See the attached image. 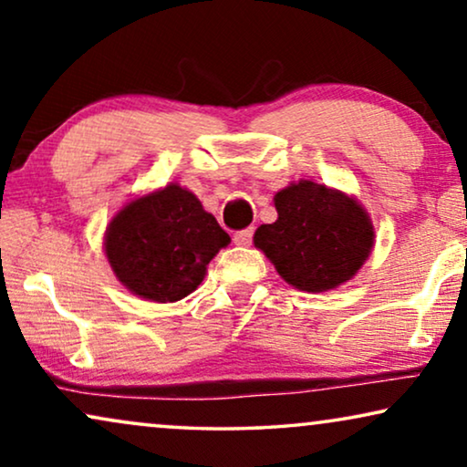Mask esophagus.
<instances>
[{
    "instance_id": "obj_1",
    "label": "esophagus",
    "mask_w": 467,
    "mask_h": 467,
    "mask_svg": "<svg viewBox=\"0 0 467 467\" xmlns=\"http://www.w3.org/2000/svg\"><path fill=\"white\" fill-rule=\"evenodd\" d=\"M253 240V229H242V232L234 234V244L238 246H248Z\"/></svg>"
}]
</instances>
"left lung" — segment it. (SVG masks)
I'll use <instances>...</instances> for the list:
<instances>
[{
    "instance_id": "8db88e82",
    "label": "left lung",
    "mask_w": 467,
    "mask_h": 467,
    "mask_svg": "<svg viewBox=\"0 0 467 467\" xmlns=\"http://www.w3.org/2000/svg\"><path fill=\"white\" fill-rule=\"evenodd\" d=\"M274 206L278 219L257 227L254 248L299 291L323 293L348 283L372 253V219L344 191L299 181L280 189Z\"/></svg>"
}]
</instances>
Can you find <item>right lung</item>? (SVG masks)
Masks as SVG:
<instances>
[{
    "label": "right lung",
    "mask_w": 467,
    "mask_h": 467,
    "mask_svg": "<svg viewBox=\"0 0 467 467\" xmlns=\"http://www.w3.org/2000/svg\"><path fill=\"white\" fill-rule=\"evenodd\" d=\"M232 238L178 182L133 197L112 216L104 251L114 276L133 296L165 304L202 285L208 264Z\"/></svg>",
    "instance_id": "1"
}]
</instances>
